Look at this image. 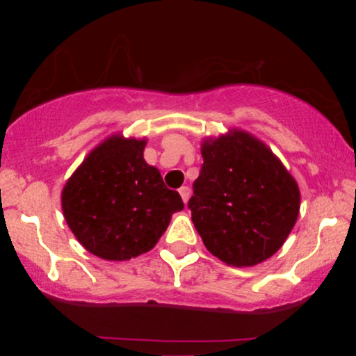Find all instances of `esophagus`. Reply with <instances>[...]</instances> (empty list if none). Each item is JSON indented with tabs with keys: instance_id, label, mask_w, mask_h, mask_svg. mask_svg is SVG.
Here are the masks:
<instances>
[{
	"instance_id": "34e87169",
	"label": "esophagus",
	"mask_w": 356,
	"mask_h": 356,
	"mask_svg": "<svg viewBox=\"0 0 356 356\" xmlns=\"http://www.w3.org/2000/svg\"><path fill=\"white\" fill-rule=\"evenodd\" d=\"M179 196H181L183 202L186 204V202H188V199H189V196H191V189H189L188 186H181V188H179Z\"/></svg>"
}]
</instances>
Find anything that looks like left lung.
I'll return each mask as SVG.
<instances>
[{
    "mask_svg": "<svg viewBox=\"0 0 356 356\" xmlns=\"http://www.w3.org/2000/svg\"><path fill=\"white\" fill-rule=\"evenodd\" d=\"M188 207L204 245L235 267L280 250L300 212V189L280 160L245 131L206 140Z\"/></svg>",
    "mask_w": 356,
    "mask_h": 356,
    "instance_id": "left-lung-1",
    "label": "left lung"
}]
</instances>
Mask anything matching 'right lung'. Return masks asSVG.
<instances>
[{"label":"right lung","instance_id":"1","mask_svg":"<svg viewBox=\"0 0 356 356\" xmlns=\"http://www.w3.org/2000/svg\"><path fill=\"white\" fill-rule=\"evenodd\" d=\"M145 140L113 136L67 179L63 213L77 241L106 261H126L157 245L181 196L145 163Z\"/></svg>","mask_w":356,"mask_h":356}]
</instances>
